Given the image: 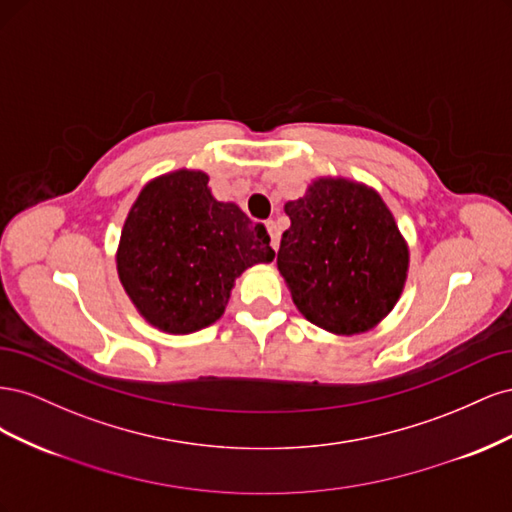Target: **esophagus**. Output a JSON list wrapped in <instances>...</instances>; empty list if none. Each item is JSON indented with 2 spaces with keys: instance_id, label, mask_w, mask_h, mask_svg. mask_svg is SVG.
<instances>
[{
  "instance_id": "obj_1",
  "label": "esophagus",
  "mask_w": 512,
  "mask_h": 512,
  "mask_svg": "<svg viewBox=\"0 0 512 512\" xmlns=\"http://www.w3.org/2000/svg\"><path fill=\"white\" fill-rule=\"evenodd\" d=\"M269 228V235H271V247L277 252V247H280V228H277L275 222H267Z\"/></svg>"
}]
</instances>
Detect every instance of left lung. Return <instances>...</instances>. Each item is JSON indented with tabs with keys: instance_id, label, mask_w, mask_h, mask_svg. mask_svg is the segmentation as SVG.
I'll return each mask as SVG.
<instances>
[{
	"instance_id": "1",
	"label": "left lung",
	"mask_w": 512,
	"mask_h": 512,
	"mask_svg": "<svg viewBox=\"0 0 512 512\" xmlns=\"http://www.w3.org/2000/svg\"><path fill=\"white\" fill-rule=\"evenodd\" d=\"M277 269L299 312L337 335L363 333L391 312L408 247L382 198L346 179H320L284 207Z\"/></svg>"
}]
</instances>
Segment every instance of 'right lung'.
<instances>
[{
	"label": "right lung",
	"mask_w": 512,
	"mask_h": 512,
	"mask_svg": "<svg viewBox=\"0 0 512 512\" xmlns=\"http://www.w3.org/2000/svg\"><path fill=\"white\" fill-rule=\"evenodd\" d=\"M209 177L177 170L145 185L123 224L119 280L153 327L192 333L224 314L235 277L271 262L267 228L218 203Z\"/></svg>",
	"instance_id": "right-lung-1"
}]
</instances>
